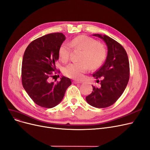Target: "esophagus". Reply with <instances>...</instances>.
Instances as JSON below:
<instances>
[{"mask_svg": "<svg viewBox=\"0 0 150 150\" xmlns=\"http://www.w3.org/2000/svg\"><path fill=\"white\" fill-rule=\"evenodd\" d=\"M81 81H73V83L74 84H79V83H81Z\"/></svg>", "mask_w": 150, "mask_h": 150, "instance_id": "1", "label": "esophagus"}]
</instances>
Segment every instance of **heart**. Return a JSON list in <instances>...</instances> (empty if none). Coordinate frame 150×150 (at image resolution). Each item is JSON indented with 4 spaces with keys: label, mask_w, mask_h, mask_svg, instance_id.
<instances>
[{
    "label": "heart",
    "mask_w": 150,
    "mask_h": 150,
    "mask_svg": "<svg viewBox=\"0 0 150 150\" xmlns=\"http://www.w3.org/2000/svg\"><path fill=\"white\" fill-rule=\"evenodd\" d=\"M71 47L82 51L80 61L67 65L64 69L66 76L76 79H81L83 74L89 69H97L104 63L107 55L105 46L97 40L85 35H79L72 39L70 45L62 43L58 50V55L63 63L69 58Z\"/></svg>",
    "instance_id": "1"
}]
</instances>
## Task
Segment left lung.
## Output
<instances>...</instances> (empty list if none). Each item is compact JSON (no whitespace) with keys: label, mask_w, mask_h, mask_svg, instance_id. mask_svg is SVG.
Here are the masks:
<instances>
[{"label":"left lung","mask_w":150,"mask_h":150,"mask_svg":"<svg viewBox=\"0 0 150 150\" xmlns=\"http://www.w3.org/2000/svg\"><path fill=\"white\" fill-rule=\"evenodd\" d=\"M93 35L104 41L108 53L104 64L92 74L100 86L92 85L93 91L86 99L93 107L105 108L116 102L124 92L130 77V64L126 51L119 43L107 35Z\"/></svg>","instance_id":"obj_1"}]
</instances>
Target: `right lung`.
Instances as JSON below:
<instances>
[{"mask_svg": "<svg viewBox=\"0 0 150 150\" xmlns=\"http://www.w3.org/2000/svg\"><path fill=\"white\" fill-rule=\"evenodd\" d=\"M62 33H50L31 42L26 48L22 66V82L24 89L38 105L53 108L63 99L71 84L68 77L51 82L50 77L59 73L55 62L59 59L58 50L65 40Z\"/></svg>", "mask_w": 150, "mask_h": 150, "instance_id": "add662e5", "label": "right lung"}]
</instances>
